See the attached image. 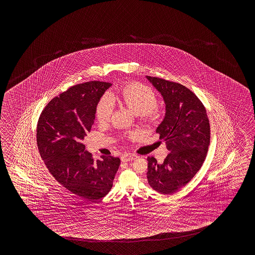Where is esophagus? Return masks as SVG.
Masks as SVG:
<instances>
[{
	"mask_svg": "<svg viewBox=\"0 0 255 255\" xmlns=\"http://www.w3.org/2000/svg\"><path fill=\"white\" fill-rule=\"evenodd\" d=\"M135 158H136V156L134 155V154H129V153H127V154H124V155L121 156V160L122 161H131V160H133Z\"/></svg>",
	"mask_w": 255,
	"mask_h": 255,
	"instance_id": "1",
	"label": "esophagus"
}]
</instances>
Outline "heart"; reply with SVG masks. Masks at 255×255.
<instances>
[{
    "instance_id": "b5f03b06",
    "label": "heart",
    "mask_w": 255,
    "mask_h": 255,
    "mask_svg": "<svg viewBox=\"0 0 255 255\" xmlns=\"http://www.w3.org/2000/svg\"><path fill=\"white\" fill-rule=\"evenodd\" d=\"M119 101L135 115L145 118H154L158 112L156 94L150 87L140 83H130L120 87L116 94L100 98L96 107V118L98 122H108L113 112L112 101ZM131 134L130 136H133Z\"/></svg>"
}]
</instances>
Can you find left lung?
I'll return each instance as SVG.
<instances>
[{"label":"left lung","instance_id":"8db88e82","mask_svg":"<svg viewBox=\"0 0 255 255\" xmlns=\"http://www.w3.org/2000/svg\"><path fill=\"white\" fill-rule=\"evenodd\" d=\"M162 96L166 113L156 132L169 153L161 164L148 157L146 178L153 190L171 194L184 187L204 162L211 139L210 122L201 100L179 83L146 76Z\"/></svg>","mask_w":255,"mask_h":255}]
</instances>
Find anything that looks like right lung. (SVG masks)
Wrapping results in <instances>:
<instances>
[{
	"label": "right lung",
	"mask_w": 255,
	"mask_h": 255,
	"mask_svg": "<svg viewBox=\"0 0 255 255\" xmlns=\"http://www.w3.org/2000/svg\"><path fill=\"white\" fill-rule=\"evenodd\" d=\"M112 84L90 81L70 87L44 108L37 125L39 153L60 184L89 201L109 193L120 165L119 157L94 160L82 140L90 132L99 99Z\"/></svg>",
	"instance_id": "add662e5"
}]
</instances>
